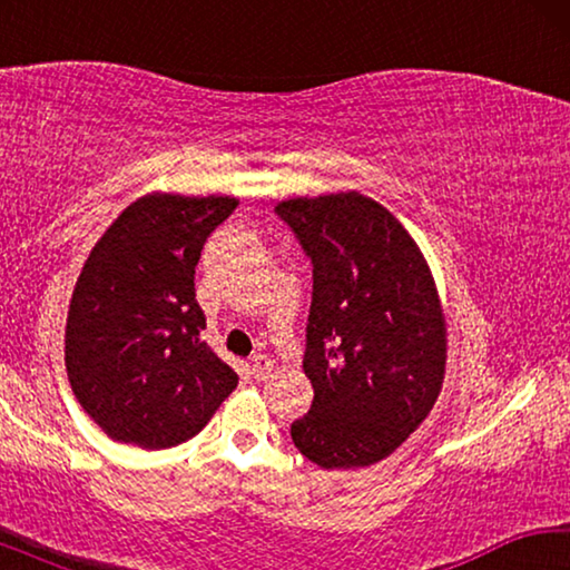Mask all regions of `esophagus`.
Listing matches in <instances>:
<instances>
[{
    "label": "esophagus",
    "instance_id": "obj_1",
    "mask_svg": "<svg viewBox=\"0 0 570 570\" xmlns=\"http://www.w3.org/2000/svg\"><path fill=\"white\" fill-rule=\"evenodd\" d=\"M248 364H250V374H254L256 380H266L268 372L274 370V362L268 360L266 354H254V356H250Z\"/></svg>",
    "mask_w": 570,
    "mask_h": 570
}]
</instances>
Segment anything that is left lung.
<instances>
[{"mask_svg":"<svg viewBox=\"0 0 570 570\" xmlns=\"http://www.w3.org/2000/svg\"><path fill=\"white\" fill-rule=\"evenodd\" d=\"M312 258L304 374L314 402L292 440L320 468L390 458L445 380L448 330L435 278L404 226L362 193L276 206Z\"/></svg>","mask_w":570,"mask_h":570,"instance_id":"left-lung-1","label":"left lung"}]
</instances>
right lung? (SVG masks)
Wrapping results in <instances>:
<instances>
[{
    "label": "right lung",
    "instance_id": "obj_1",
    "mask_svg": "<svg viewBox=\"0 0 570 570\" xmlns=\"http://www.w3.org/2000/svg\"><path fill=\"white\" fill-rule=\"evenodd\" d=\"M228 196L148 193L112 220L77 278L65 330L67 380L118 442L180 445L206 428L238 374L200 340L196 266Z\"/></svg>",
    "mask_w": 570,
    "mask_h": 570
}]
</instances>
